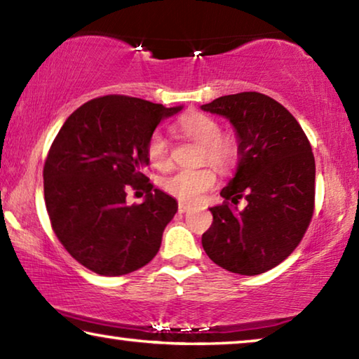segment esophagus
<instances>
[{"label": "esophagus", "instance_id": "1", "mask_svg": "<svg viewBox=\"0 0 359 359\" xmlns=\"http://www.w3.org/2000/svg\"><path fill=\"white\" fill-rule=\"evenodd\" d=\"M189 208H191V205H187V203H184V202L178 203V212L180 213H186L187 210H189Z\"/></svg>", "mask_w": 359, "mask_h": 359}]
</instances>
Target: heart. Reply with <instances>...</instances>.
Returning a JSON list of instances; mask_svg holds the SVG:
<instances>
[{
    "instance_id": "1",
    "label": "heart",
    "mask_w": 359,
    "mask_h": 359,
    "mask_svg": "<svg viewBox=\"0 0 359 359\" xmlns=\"http://www.w3.org/2000/svg\"><path fill=\"white\" fill-rule=\"evenodd\" d=\"M180 130L187 137L203 146L202 162L212 163L219 170L233 167L237 157V146L233 137L222 136V126L205 114L191 112L180 120ZM146 154L149 162L158 170L170 167V142L162 131H154L149 137ZM217 176L212 168L178 170L162 181V187L170 196L183 202H196L213 187Z\"/></svg>"
}]
</instances>
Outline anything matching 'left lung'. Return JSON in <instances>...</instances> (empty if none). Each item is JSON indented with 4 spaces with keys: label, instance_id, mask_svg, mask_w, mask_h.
Masks as SVG:
<instances>
[{
    "label": "left lung",
    "instance_id": "left-lung-1",
    "mask_svg": "<svg viewBox=\"0 0 359 359\" xmlns=\"http://www.w3.org/2000/svg\"><path fill=\"white\" fill-rule=\"evenodd\" d=\"M222 115L237 137V167L202 247L231 273L255 276L285 260L300 244L314 208V157L287 109L262 93L222 96L201 106ZM245 196L248 205H235Z\"/></svg>",
    "mask_w": 359,
    "mask_h": 359
}]
</instances>
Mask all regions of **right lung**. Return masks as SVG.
I'll return each mask as SVG.
<instances>
[{"instance_id":"1","label":"right lung","mask_w":359,"mask_h":359,"mask_svg":"<svg viewBox=\"0 0 359 359\" xmlns=\"http://www.w3.org/2000/svg\"><path fill=\"white\" fill-rule=\"evenodd\" d=\"M181 109L128 96L97 97L76 109L54 140L43 170L46 210L65 250L91 271L133 273L161 249L178 202L154 189L142 170L149 137ZM128 185L147 191L140 206L126 203Z\"/></svg>"}]
</instances>
